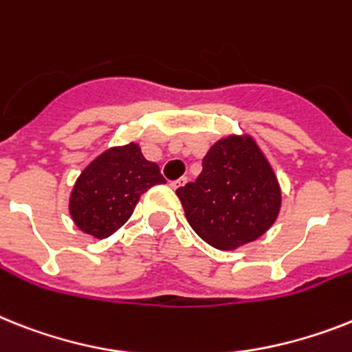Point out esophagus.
Wrapping results in <instances>:
<instances>
[{"label": "esophagus", "mask_w": 352, "mask_h": 352, "mask_svg": "<svg viewBox=\"0 0 352 352\" xmlns=\"http://www.w3.org/2000/svg\"><path fill=\"white\" fill-rule=\"evenodd\" d=\"M185 183H187V178H179V179H176V182H170L169 185H170V187L174 188V190H176V188L183 187V185H185Z\"/></svg>", "instance_id": "1"}]
</instances>
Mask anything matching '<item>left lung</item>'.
Wrapping results in <instances>:
<instances>
[{
    "label": "left lung",
    "mask_w": 352,
    "mask_h": 352,
    "mask_svg": "<svg viewBox=\"0 0 352 352\" xmlns=\"http://www.w3.org/2000/svg\"><path fill=\"white\" fill-rule=\"evenodd\" d=\"M188 225L217 250H234L268 230L278 216L277 176L250 136L210 147L196 182L176 190Z\"/></svg>",
    "instance_id": "obj_1"
}]
</instances>
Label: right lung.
Masks as SVG:
<instances>
[{"instance_id": "1", "label": "right lung", "mask_w": 352, "mask_h": 352, "mask_svg": "<svg viewBox=\"0 0 352 352\" xmlns=\"http://www.w3.org/2000/svg\"><path fill=\"white\" fill-rule=\"evenodd\" d=\"M165 178L136 144L113 147L82 170L69 197V214L86 234L104 239L120 228L144 192Z\"/></svg>"}]
</instances>
